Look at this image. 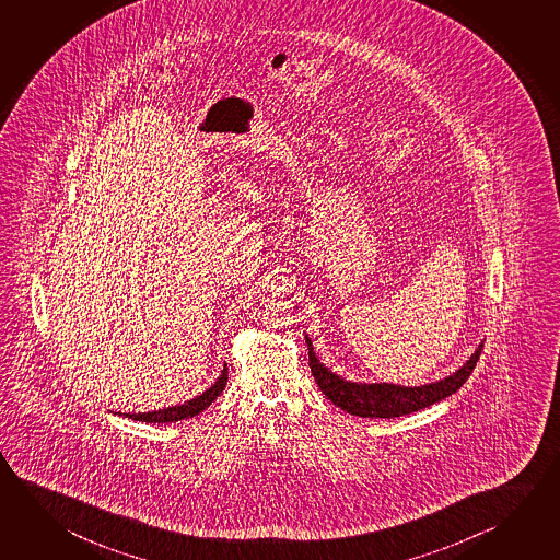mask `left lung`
<instances>
[{
	"instance_id": "8db88e82",
	"label": "left lung",
	"mask_w": 560,
	"mask_h": 560,
	"mask_svg": "<svg viewBox=\"0 0 560 560\" xmlns=\"http://www.w3.org/2000/svg\"><path fill=\"white\" fill-rule=\"evenodd\" d=\"M304 340L308 346V365L320 392L342 411L355 417H370V419L401 417L409 412L421 411L424 407H431L434 402L446 399L452 393L458 392L470 377L471 370L480 360L481 348H483V342H480L476 352L471 353L460 370L446 375L444 380L424 383L417 387H405L395 383H360L343 380L342 375L328 370L316 358L313 340L308 336H304Z\"/></svg>"
}]
</instances>
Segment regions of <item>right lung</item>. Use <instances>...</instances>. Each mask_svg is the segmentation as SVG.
Masks as SVG:
<instances>
[{
    "mask_svg": "<svg viewBox=\"0 0 560 560\" xmlns=\"http://www.w3.org/2000/svg\"><path fill=\"white\" fill-rule=\"evenodd\" d=\"M226 382L228 368L224 365V370L220 373V377H218L217 382L212 383L207 392L200 393V395H197V397L190 399V401H185L183 405H175V407H167V409H159V411L131 412V415L124 412V415L129 417V419H133V421L141 422H173L190 419V417H195L198 412L205 411L207 407H210V405L214 402L218 395L224 392Z\"/></svg>",
    "mask_w": 560,
    "mask_h": 560,
    "instance_id": "1",
    "label": "right lung"
}]
</instances>
